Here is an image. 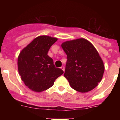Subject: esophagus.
Instances as JSON below:
<instances>
[{
	"mask_svg": "<svg viewBox=\"0 0 120 120\" xmlns=\"http://www.w3.org/2000/svg\"><path fill=\"white\" fill-rule=\"evenodd\" d=\"M60 68H61L63 71H64V66H61V67H60Z\"/></svg>",
	"mask_w": 120,
	"mask_h": 120,
	"instance_id": "esophagus-1",
	"label": "esophagus"
}]
</instances>
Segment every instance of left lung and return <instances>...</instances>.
I'll list each match as a JSON object with an SVG mask.
<instances>
[{
    "instance_id": "1",
    "label": "left lung",
    "mask_w": 120,
    "mask_h": 120,
    "mask_svg": "<svg viewBox=\"0 0 120 120\" xmlns=\"http://www.w3.org/2000/svg\"><path fill=\"white\" fill-rule=\"evenodd\" d=\"M61 47L67 56L64 76L79 92L92 90L101 81L103 62L95 47L83 38L67 41Z\"/></svg>"
}]
</instances>
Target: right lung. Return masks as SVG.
<instances>
[{
  "instance_id": "add662e5",
  "label": "right lung",
  "mask_w": 120,
  "mask_h": 120,
  "mask_svg": "<svg viewBox=\"0 0 120 120\" xmlns=\"http://www.w3.org/2000/svg\"><path fill=\"white\" fill-rule=\"evenodd\" d=\"M57 39L48 36L36 38L21 52L18 58V69L26 86L35 92L43 91L53 85L56 79L63 74L56 68L48 55L51 46Z\"/></svg>"
}]
</instances>
